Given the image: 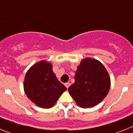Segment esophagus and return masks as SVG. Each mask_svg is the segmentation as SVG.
I'll return each instance as SVG.
<instances>
[{
	"label": "esophagus",
	"instance_id": "obj_1",
	"mask_svg": "<svg viewBox=\"0 0 133 133\" xmlns=\"http://www.w3.org/2000/svg\"><path fill=\"white\" fill-rule=\"evenodd\" d=\"M64 85H65V86H66V88H67V89H68V88H69V87H70V83H66L65 84H64Z\"/></svg>",
	"mask_w": 133,
	"mask_h": 133
}]
</instances>
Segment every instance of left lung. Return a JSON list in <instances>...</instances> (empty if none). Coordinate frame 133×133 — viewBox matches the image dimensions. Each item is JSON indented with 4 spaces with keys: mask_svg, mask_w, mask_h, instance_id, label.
I'll use <instances>...</instances> for the list:
<instances>
[{
    "mask_svg": "<svg viewBox=\"0 0 133 133\" xmlns=\"http://www.w3.org/2000/svg\"><path fill=\"white\" fill-rule=\"evenodd\" d=\"M110 88V78L106 68L99 61L86 58L75 72V83L69 92L78 106L90 108L103 101Z\"/></svg>",
    "mask_w": 133,
    "mask_h": 133,
    "instance_id": "1",
    "label": "left lung"
}]
</instances>
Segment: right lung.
Here are the masks:
<instances>
[{"label": "right lung", "instance_id": "obj_1", "mask_svg": "<svg viewBox=\"0 0 133 133\" xmlns=\"http://www.w3.org/2000/svg\"><path fill=\"white\" fill-rule=\"evenodd\" d=\"M66 87L56 78L50 62L41 61L27 70L24 90L27 97L36 106L49 109L55 104Z\"/></svg>", "mask_w": 133, "mask_h": 133}]
</instances>
